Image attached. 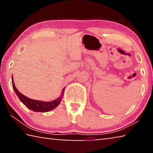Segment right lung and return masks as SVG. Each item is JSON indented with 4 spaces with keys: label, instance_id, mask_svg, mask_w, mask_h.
Segmentation results:
<instances>
[{
    "label": "right lung",
    "instance_id": "add662e5",
    "mask_svg": "<svg viewBox=\"0 0 153 153\" xmlns=\"http://www.w3.org/2000/svg\"><path fill=\"white\" fill-rule=\"evenodd\" d=\"M12 84L13 87L14 91L16 93L17 97H19V100L22 101V102L24 103V104L26 106V107L30 108V110L35 111V112H48V111H50L51 110L55 108L57 106L59 105V103L61 102L62 98H63V92H64V89L62 91L61 97H59L56 99L53 100V101L51 102H44L41 101V100H36L33 99H31V98L25 97L24 94H22V93H20L18 91L16 87L15 86L13 79L12 77Z\"/></svg>",
    "mask_w": 153,
    "mask_h": 153
}]
</instances>
